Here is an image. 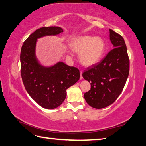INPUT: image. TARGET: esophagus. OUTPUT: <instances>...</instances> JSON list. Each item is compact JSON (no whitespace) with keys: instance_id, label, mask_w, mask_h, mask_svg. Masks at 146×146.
<instances>
[{"instance_id":"obj_1","label":"esophagus","mask_w":146,"mask_h":146,"mask_svg":"<svg viewBox=\"0 0 146 146\" xmlns=\"http://www.w3.org/2000/svg\"><path fill=\"white\" fill-rule=\"evenodd\" d=\"M80 79H82L83 77H82V71H80Z\"/></svg>"}]
</instances>
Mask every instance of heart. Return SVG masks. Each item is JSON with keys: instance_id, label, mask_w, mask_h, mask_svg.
I'll return each instance as SVG.
<instances>
[{"instance_id": "b5f03b06", "label": "heart", "mask_w": 146, "mask_h": 146, "mask_svg": "<svg viewBox=\"0 0 146 146\" xmlns=\"http://www.w3.org/2000/svg\"><path fill=\"white\" fill-rule=\"evenodd\" d=\"M71 47L78 53L81 64L85 66H90L98 63L103 57L106 50V43L99 37L84 36L76 38Z\"/></svg>"}]
</instances>
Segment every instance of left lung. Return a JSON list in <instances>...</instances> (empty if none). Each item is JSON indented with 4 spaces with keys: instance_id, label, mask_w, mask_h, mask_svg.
I'll use <instances>...</instances> for the list:
<instances>
[{
    "instance_id": "1",
    "label": "left lung",
    "mask_w": 146,
    "mask_h": 146,
    "mask_svg": "<svg viewBox=\"0 0 146 146\" xmlns=\"http://www.w3.org/2000/svg\"><path fill=\"white\" fill-rule=\"evenodd\" d=\"M114 48L97 64L88 67L82 77L91 88L86 92V101L92 107L103 108L110 105L123 91L129 73V58L124 39L110 29Z\"/></svg>"
}]
</instances>
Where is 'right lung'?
<instances>
[{
	"instance_id": "right-lung-1",
	"label": "right lung",
	"mask_w": 146,
	"mask_h": 146,
	"mask_svg": "<svg viewBox=\"0 0 146 146\" xmlns=\"http://www.w3.org/2000/svg\"><path fill=\"white\" fill-rule=\"evenodd\" d=\"M63 32L59 27H44L31 34L21 47L20 54L21 75L28 94L43 108L53 109L66 98V90L80 78L79 70L63 62L50 68H44L35 56L36 41L45 36Z\"/></svg>"
}]
</instances>
